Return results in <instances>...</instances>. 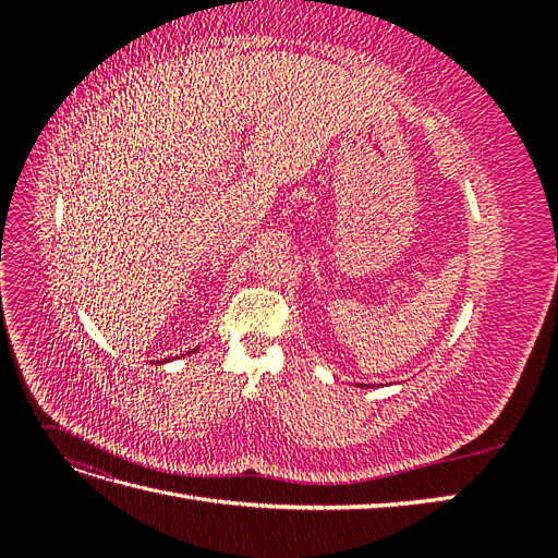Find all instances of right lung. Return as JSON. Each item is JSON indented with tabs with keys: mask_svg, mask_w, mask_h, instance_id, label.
Here are the masks:
<instances>
[{
	"mask_svg": "<svg viewBox=\"0 0 558 558\" xmlns=\"http://www.w3.org/2000/svg\"><path fill=\"white\" fill-rule=\"evenodd\" d=\"M193 351H197V349H193ZM193 351H191V353H193ZM167 361H170V359H165V361H162V363H167Z\"/></svg>",
	"mask_w": 558,
	"mask_h": 558,
	"instance_id": "1",
	"label": "right lung"
}]
</instances>
